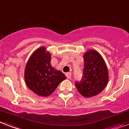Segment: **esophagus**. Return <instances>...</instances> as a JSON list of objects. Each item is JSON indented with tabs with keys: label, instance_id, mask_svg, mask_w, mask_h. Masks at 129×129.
I'll use <instances>...</instances> for the list:
<instances>
[{
	"label": "esophagus",
	"instance_id": "obj_1",
	"mask_svg": "<svg viewBox=\"0 0 129 129\" xmlns=\"http://www.w3.org/2000/svg\"><path fill=\"white\" fill-rule=\"evenodd\" d=\"M66 77L68 79H70L71 77H72V74H71L70 72H68V73L66 74Z\"/></svg>",
	"mask_w": 129,
	"mask_h": 129
}]
</instances>
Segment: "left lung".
I'll use <instances>...</instances> for the list:
<instances>
[{"label":"left lung","mask_w":129,"mask_h":129,"mask_svg":"<svg viewBox=\"0 0 129 129\" xmlns=\"http://www.w3.org/2000/svg\"><path fill=\"white\" fill-rule=\"evenodd\" d=\"M83 75L75 83L77 91L83 97H94L104 89L108 83L109 73L104 59L99 52L90 50L83 55Z\"/></svg>","instance_id":"obj_1"}]
</instances>
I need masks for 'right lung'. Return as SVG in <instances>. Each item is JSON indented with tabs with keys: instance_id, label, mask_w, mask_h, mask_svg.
Segmentation results:
<instances>
[{
	"instance_id": "right-lung-1",
	"label": "right lung",
	"mask_w": 129,
	"mask_h": 129,
	"mask_svg": "<svg viewBox=\"0 0 129 129\" xmlns=\"http://www.w3.org/2000/svg\"><path fill=\"white\" fill-rule=\"evenodd\" d=\"M51 54L46 48H38L31 55L26 65L24 79L27 86L36 95L42 97L50 95L66 77L50 64Z\"/></svg>"
}]
</instances>
